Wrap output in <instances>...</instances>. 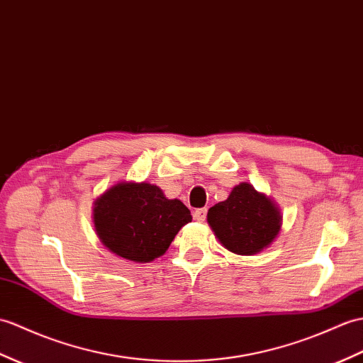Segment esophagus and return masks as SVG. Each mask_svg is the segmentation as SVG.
<instances>
[{
  "label": "esophagus",
  "mask_w": 363,
  "mask_h": 363,
  "mask_svg": "<svg viewBox=\"0 0 363 363\" xmlns=\"http://www.w3.org/2000/svg\"><path fill=\"white\" fill-rule=\"evenodd\" d=\"M206 216H207V208H198V210H195V212H193V218H195V220L199 221V223L204 221Z\"/></svg>",
  "instance_id": "34e87169"
}]
</instances>
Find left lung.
I'll return each instance as SVG.
<instances>
[{
  "mask_svg": "<svg viewBox=\"0 0 363 363\" xmlns=\"http://www.w3.org/2000/svg\"><path fill=\"white\" fill-rule=\"evenodd\" d=\"M208 225L223 246L237 255H255L281 229L280 210L249 182L233 187L229 198L208 208Z\"/></svg>",
  "mask_w": 363,
  "mask_h": 363,
  "instance_id": "1",
  "label": "left lung"
}]
</instances>
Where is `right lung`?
I'll return each mask as SVG.
<instances>
[{
    "label": "right lung",
    "mask_w": 363,
    "mask_h": 363,
    "mask_svg": "<svg viewBox=\"0 0 363 363\" xmlns=\"http://www.w3.org/2000/svg\"><path fill=\"white\" fill-rule=\"evenodd\" d=\"M190 221V210L179 199L165 198L148 182H119L94 201L97 237L113 254L134 263L164 255Z\"/></svg>",
    "instance_id": "add662e5"
}]
</instances>
